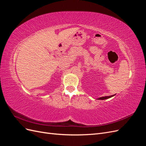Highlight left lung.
I'll use <instances>...</instances> for the list:
<instances>
[{
	"label": "left lung",
	"instance_id": "left-lung-1",
	"mask_svg": "<svg viewBox=\"0 0 146 146\" xmlns=\"http://www.w3.org/2000/svg\"><path fill=\"white\" fill-rule=\"evenodd\" d=\"M114 95H115V94H114ZM114 95L110 96H105V97H102V98H99V99H99V100H105V99H109V98H111V97L114 96Z\"/></svg>",
	"mask_w": 146,
	"mask_h": 146
}]
</instances>
